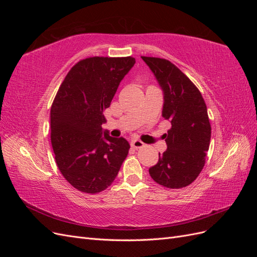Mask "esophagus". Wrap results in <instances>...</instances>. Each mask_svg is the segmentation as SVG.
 Segmentation results:
<instances>
[{
	"mask_svg": "<svg viewBox=\"0 0 257 257\" xmlns=\"http://www.w3.org/2000/svg\"><path fill=\"white\" fill-rule=\"evenodd\" d=\"M131 146L135 148V149H139V148L145 147V144L142 141H139V139H133V141L131 142Z\"/></svg>",
	"mask_w": 257,
	"mask_h": 257,
	"instance_id": "esophagus-1",
	"label": "esophagus"
}]
</instances>
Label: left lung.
<instances>
[{
	"instance_id": "1",
	"label": "left lung",
	"mask_w": 257,
	"mask_h": 257,
	"mask_svg": "<svg viewBox=\"0 0 257 257\" xmlns=\"http://www.w3.org/2000/svg\"><path fill=\"white\" fill-rule=\"evenodd\" d=\"M142 59L163 90L162 115L172 124L163 135L167 150L159 153L158 164L149 168V174L165 188H185L203 170L209 150L211 125L206 103L196 85L172 62L152 57Z\"/></svg>"
}]
</instances>
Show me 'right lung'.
I'll return each mask as SVG.
<instances>
[{"instance_id":"right-lung-1","label":"right lung","mask_w":257,"mask_h":257,"mask_svg":"<svg viewBox=\"0 0 257 257\" xmlns=\"http://www.w3.org/2000/svg\"><path fill=\"white\" fill-rule=\"evenodd\" d=\"M135 62L132 57L81 60L67 73L53 99L50 130L54 159L67 182L80 192L106 190L127 157L126 139L110 137L102 124L106 122L104 110Z\"/></svg>"}]
</instances>
